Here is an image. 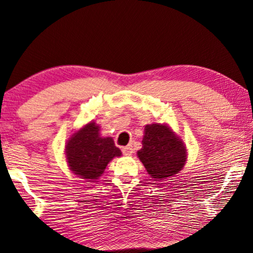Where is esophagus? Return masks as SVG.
<instances>
[{
    "label": "esophagus",
    "instance_id": "esophagus-1",
    "mask_svg": "<svg viewBox=\"0 0 253 253\" xmlns=\"http://www.w3.org/2000/svg\"><path fill=\"white\" fill-rule=\"evenodd\" d=\"M121 150H123V153H124V155H126V156H129V155H132L133 154V147L130 146V145H128V146H125V147H123V148H121Z\"/></svg>",
    "mask_w": 253,
    "mask_h": 253
}]
</instances>
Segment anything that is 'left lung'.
Segmentation results:
<instances>
[{
	"label": "left lung",
	"mask_w": 253,
	"mask_h": 253,
	"mask_svg": "<svg viewBox=\"0 0 253 253\" xmlns=\"http://www.w3.org/2000/svg\"><path fill=\"white\" fill-rule=\"evenodd\" d=\"M137 158L154 180L165 181L184 167L187 148L168 125H146L142 148L137 150Z\"/></svg>",
	"instance_id": "left-lung-1"
}]
</instances>
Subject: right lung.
Wrapping results in <instances>:
<instances>
[{
    "label": "right lung",
    "mask_w": 253,
    "mask_h": 253,
    "mask_svg": "<svg viewBox=\"0 0 253 253\" xmlns=\"http://www.w3.org/2000/svg\"><path fill=\"white\" fill-rule=\"evenodd\" d=\"M65 155L70 170L87 181L104 174L108 162L121 156V150L111 136H100V127L94 121L86 124L69 137Z\"/></svg>",
    "instance_id": "1"
}]
</instances>
